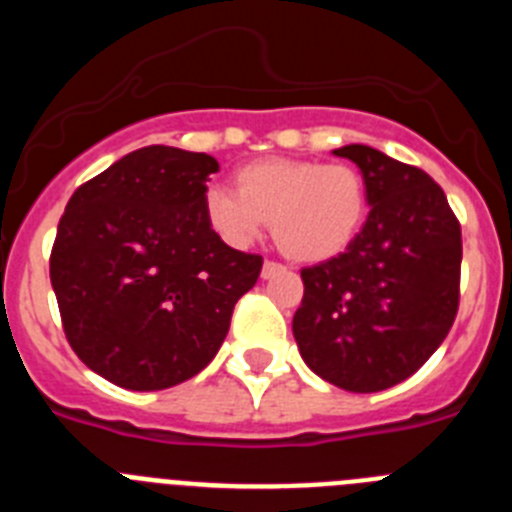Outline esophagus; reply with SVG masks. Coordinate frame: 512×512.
<instances>
[{
  "label": "esophagus",
  "instance_id": "esophagus-1",
  "mask_svg": "<svg viewBox=\"0 0 512 512\" xmlns=\"http://www.w3.org/2000/svg\"><path fill=\"white\" fill-rule=\"evenodd\" d=\"M284 266L277 264V261H266L264 269H261V279H274L277 274H282Z\"/></svg>",
  "mask_w": 512,
  "mask_h": 512
}]
</instances>
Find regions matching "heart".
Segmentation results:
<instances>
[{
	"mask_svg": "<svg viewBox=\"0 0 512 512\" xmlns=\"http://www.w3.org/2000/svg\"><path fill=\"white\" fill-rule=\"evenodd\" d=\"M364 215V179L346 164L264 158L235 171V192H205L207 225L217 238L248 248L271 220L279 251L300 264H320L346 251Z\"/></svg>",
	"mask_w": 512,
	"mask_h": 512,
	"instance_id": "obj_1",
	"label": "heart"
}]
</instances>
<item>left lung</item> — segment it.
Listing matches in <instances>:
<instances>
[{
	"label": "left lung",
	"instance_id": "left-lung-1",
	"mask_svg": "<svg viewBox=\"0 0 512 512\" xmlns=\"http://www.w3.org/2000/svg\"><path fill=\"white\" fill-rule=\"evenodd\" d=\"M333 153L359 166L372 210L346 251L302 269L292 333L320 379L379 392L418 372L449 336L461 228L425 171L361 143Z\"/></svg>",
	"mask_w": 512,
	"mask_h": 512
}]
</instances>
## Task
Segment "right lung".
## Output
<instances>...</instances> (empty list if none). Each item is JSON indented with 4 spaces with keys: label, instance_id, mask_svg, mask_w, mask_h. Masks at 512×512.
Returning a JSON list of instances; mask_svg holds the SVG:
<instances>
[{
    "label": "right lung",
    "instance_id": "right-lung-1",
    "mask_svg": "<svg viewBox=\"0 0 512 512\" xmlns=\"http://www.w3.org/2000/svg\"><path fill=\"white\" fill-rule=\"evenodd\" d=\"M207 153L146 146L71 194L51 253L63 333L84 364L135 392L200 374L264 259L207 225Z\"/></svg>",
    "mask_w": 512,
    "mask_h": 512
}]
</instances>
